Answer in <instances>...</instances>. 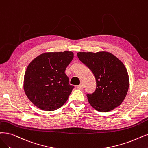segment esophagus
<instances>
[{"label":"esophagus","instance_id":"obj_1","mask_svg":"<svg viewBox=\"0 0 148 148\" xmlns=\"http://www.w3.org/2000/svg\"><path fill=\"white\" fill-rule=\"evenodd\" d=\"M77 88L79 90H82L84 88V85H83V84H80V85L77 86Z\"/></svg>","mask_w":148,"mask_h":148}]
</instances>
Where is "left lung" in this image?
I'll use <instances>...</instances> for the list:
<instances>
[{
    "label": "left lung",
    "mask_w": 148,
    "mask_h": 148,
    "mask_svg": "<svg viewBox=\"0 0 148 148\" xmlns=\"http://www.w3.org/2000/svg\"><path fill=\"white\" fill-rule=\"evenodd\" d=\"M77 57L96 78L95 91L86 95L90 104L101 112H110L121 105L129 87L127 71L121 60L106 51L80 52Z\"/></svg>",
    "instance_id": "8db88e82"
}]
</instances>
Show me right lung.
<instances>
[{
    "instance_id": "obj_1",
    "label": "right lung",
    "mask_w": 148,
    "mask_h": 148,
    "mask_svg": "<svg viewBox=\"0 0 148 148\" xmlns=\"http://www.w3.org/2000/svg\"><path fill=\"white\" fill-rule=\"evenodd\" d=\"M71 51L45 52L30 63L24 78L28 99L41 110L53 111L68 99L74 86L69 85L64 71L72 61Z\"/></svg>"
}]
</instances>
